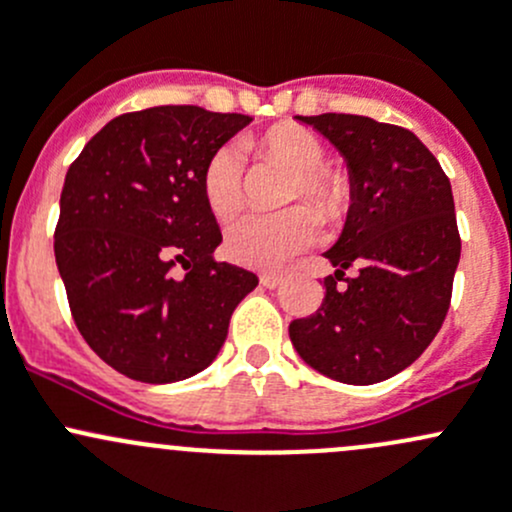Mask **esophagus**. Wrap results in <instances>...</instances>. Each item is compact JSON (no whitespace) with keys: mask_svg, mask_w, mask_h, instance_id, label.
I'll return each mask as SVG.
<instances>
[{"mask_svg":"<svg viewBox=\"0 0 512 512\" xmlns=\"http://www.w3.org/2000/svg\"><path fill=\"white\" fill-rule=\"evenodd\" d=\"M281 281L283 278L276 276V273H263L261 276V286H266V288H278L281 286Z\"/></svg>","mask_w":512,"mask_h":512,"instance_id":"obj_1","label":"esophagus"}]
</instances>
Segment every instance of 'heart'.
Segmentation results:
<instances>
[{
    "label": "heart",
    "instance_id": "b5f03b06",
    "mask_svg": "<svg viewBox=\"0 0 512 512\" xmlns=\"http://www.w3.org/2000/svg\"><path fill=\"white\" fill-rule=\"evenodd\" d=\"M258 155L273 165L293 172L286 202L308 199L325 217H337L345 209L350 187L347 179L325 170V145L315 133L300 125L283 123L249 142ZM244 165L236 147H219L204 167L202 189L217 219H229L244 202ZM320 236V219L310 207H291L278 214H246L226 229L224 249L231 261L251 268H278Z\"/></svg>",
    "mask_w": 512,
    "mask_h": 512
}]
</instances>
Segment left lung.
Returning a JSON list of instances; mask_svg holds the SVG:
<instances>
[{
	"instance_id": "8db88e82",
	"label": "left lung",
	"mask_w": 512,
	"mask_h": 512,
	"mask_svg": "<svg viewBox=\"0 0 512 512\" xmlns=\"http://www.w3.org/2000/svg\"><path fill=\"white\" fill-rule=\"evenodd\" d=\"M337 147L350 209L325 258V298L288 335L313 370L374 384L407 370L441 330L461 258L453 194L439 160L412 130L365 115H295ZM355 267V279H342ZM345 280V289L336 286Z\"/></svg>"
}]
</instances>
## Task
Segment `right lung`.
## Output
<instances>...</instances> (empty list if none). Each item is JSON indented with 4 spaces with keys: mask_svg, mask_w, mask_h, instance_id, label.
Segmentation results:
<instances>
[{
    "mask_svg": "<svg viewBox=\"0 0 512 512\" xmlns=\"http://www.w3.org/2000/svg\"><path fill=\"white\" fill-rule=\"evenodd\" d=\"M249 123L157 105L110 120L68 167L56 266L83 340L125 377L167 384L202 372L258 286L214 258L221 231L202 189L209 157Z\"/></svg>",
    "mask_w": 512,
    "mask_h": 512,
    "instance_id": "right-lung-1",
    "label": "right lung"
}]
</instances>
